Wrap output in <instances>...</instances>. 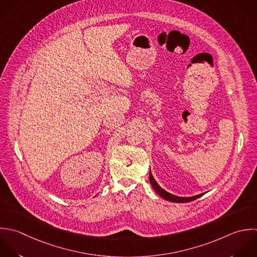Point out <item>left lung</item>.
<instances>
[{
    "mask_svg": "<svg viewBox=\"0 0 257 257\" xmlns=\"http://www.w3.org/2000/svg\"><path fill=\"white\" fill-rule=\"evenodd\" d=\"M149 181H150V184L152 186V188L154 189V191L162 198L170 201V202H176V203H185V202H190V201H193L199 197H201L204 193L202 194H198V195H195V196H191V197H179V196H176V195H173L169 192H167L166 190H164L163 188L160 187V185L156 182V180L154 179L151 171L149 173Z\"/></svg>",
    "mask_w": 257,
    "mask_h": 257,
    "instance_id": "obj_1",
    "label": "left lung"
}]
</instances>
